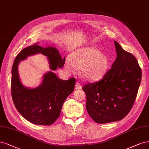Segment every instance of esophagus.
<instances>
[{
    "mask_svg": "<svg viewBox=\"0 0 149 149\" xmlns=\"http://www.w3.org/2000/svg\"><path fill=\"white\" fill-rule=\"evenodd\" d=\"M82 88V87L81 86V84L79 83H76V84H75V89H81Z\"/></svg>",
    "mask_w": 149,
    "mask_h": 149,
    "instance_id": "obj_1",
    "label": "esophagus"
}]
</instances>
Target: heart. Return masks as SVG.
Wrapping results in <instances>:
<instances>
[{"instance_id":"obj_1","label":"heart","mask_w":149,"mask_h":149,"mask_svg":"<svg viewBox=\"0 0 149 149\" xmlns=\"http://www.w3.org/2000/svg\"><path fill=\"white\" fill-rule=\"evenodd\" d=\"M71 58L72 60L70 58L65 60L66 70L73 73L77 68L82 69L83 76L89 81L101 79L107 71L110 63L105 54L92 46L77 49L71 55Z\"/></svg>"}]
</instances>
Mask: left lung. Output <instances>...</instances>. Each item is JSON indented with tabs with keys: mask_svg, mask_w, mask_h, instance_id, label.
Masks as SVG:
<instances>
[{
	"mask_svg": "<svg viewBox=\"0 0 149 149\" xmlns=\"http://www.w3.org/2000/svg\"><path fill=\"white\" fill-rule=\"evenodd\" d=\"M116 58L102 80L86 84V110L97 123L120 121L132 109L142 78L138 61L114 41Z\"/></svg>",
	"mask_w": 149,
	"mask_h": 149,
	"instance_id": "1",
	"label": "left lung"
}]
</instances>
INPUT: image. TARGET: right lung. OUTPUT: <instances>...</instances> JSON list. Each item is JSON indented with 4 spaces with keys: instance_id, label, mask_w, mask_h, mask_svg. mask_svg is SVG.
<instances>
[{
    "instance_id": "obj_1",
    "label": "right lung",
    "mask_w": 149,
    "mask_h": 149,
    "mask_svg": "<svg viewBox=\"0 0 149 149\" xmlns=\"http://www.w3.org/2000/svg\"><path fill=\"white\" fill-rule=\"evenodd\" d=\"M38 53L47 57L52 71L43 75L39 86L29 88L20 80L18 65L29 56ZM65 62V58L61 57L57 49L38 44L23 49L15 58L12 69V99L17 110L28 121L39 125H50L59 117L65 100L74 90L76 81L74 78L62 80L53 72L57 68H62Z\"/></svg>"
}]
</instances>
